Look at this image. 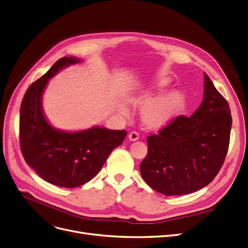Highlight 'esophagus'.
I'll return each mask as SVG.
<instances>
[{
	"label": "esophagus",
	"mask_w": 248,
	"mask_h": 248,
	"mask_svg": "<svg viewBox=\"0 0 248 248\" xmlns=\"http://www.w3.org/2000/svg\"><path fill=\"white\" fill-rule=\"evenodd\" d=\"M128 139H130L131 141H137V140L139 139V133L136 131L131 132L130 135H128Z\"/></svg>",
	"instance_id": "esophagus-1"
}]
</instances>
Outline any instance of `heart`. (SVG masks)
<instances>
[{
	"label": "heart",
	"instance_id": "1",
	"mask_svg": "<svg viewBox=\"0 0 248 248\" xmlns=\"http://www.w3.org/2000/svg\"><path fill=\"white\" fill-rule=\"evenodd\" d=\"M158 86L159 89H163L166 86V82L161 81ZM137 102L143 106L157 103L155 106L146 110L144 120L149 126L159 127L167 124L171 118H173L180 112V110L184 108L186 100L185 96L178 92L165 94L164 91H160L156 96H145L143 98H140ZM123 110L124 111V109Z\"/></svg>",
	"mask_w": 248,
	"mask_h": 248
}]
</instances>
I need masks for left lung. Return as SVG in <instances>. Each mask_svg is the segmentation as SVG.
Wrapping results in <instances>:
<instances>
[{"mask_svg": "<svg viewBox=\"0 0 248 248\" xmlns=\"http://www.w3.org/2000/svg\"><path fill=\"white\" fill-rule=\"evenodd\" d=\"M203 99L189 117L178 115L147 138L140 165L148 186L165 196L195 192L216 177L228 152L230 107L204 74Z\"/></svg>", "mask_w": 248, "mask_h": 248, "instance_id": "8db88e82", "label": "left lung"}]
</instances>
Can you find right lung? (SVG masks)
I'll list each match as a JSON object with an SVG mask.
<instances>
[{
	"label": "right lung",
	"instance_id": "1",
	"mask_svg": "<svg viewBox=\"0 0 248 248\" xmlns=\"http://www.w3.org/2000/svg\"><path fill=\"white\" fill-rule=\"evenodd\" d=\"M63 57L32 83L20 108V147L26 163L49 184L74 188L91 180L111 151L123 144L126 131L94 126L81 132H63L51 126L42 111L41 97L48 80L64 67L80 62Z\"/></svg>",
	"mask_w": 248,
	"mask_h": 248
}]
</instances>
